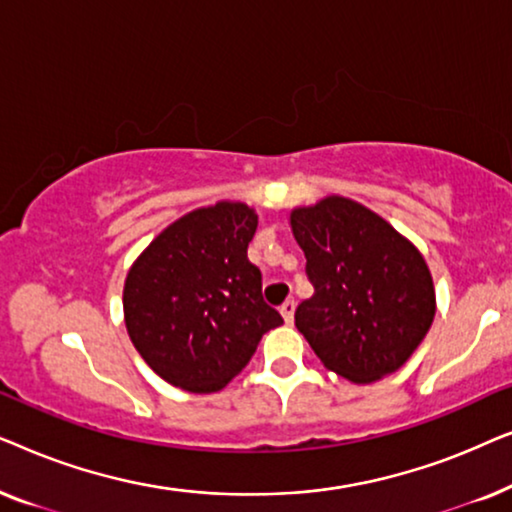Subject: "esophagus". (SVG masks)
<instances>
[{
	"label": "esophagus",
	"mask_w": 512,
	"mask_h": 512,
	"mask_svg": "<svg viewBox=\"0 0 512 512\" xmlns=\"http://www.w3.org/2000/svg\"><path fill=\"white\" fill-rule=\"evenodd\" d=\"M279 312H282V317L286 324H293V314H296V303L293 300H286V303L279 307Z\"/></svg>",
	"instance_id": "esophagus-1"
}]
</instances>
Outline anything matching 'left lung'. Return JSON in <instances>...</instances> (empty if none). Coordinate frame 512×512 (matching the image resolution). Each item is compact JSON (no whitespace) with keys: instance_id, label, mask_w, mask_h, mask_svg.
<instances>
[{"instance_id":"1","label":"left lung","mask_w":512,"mask_h":512,"mask_svg":"<svg viewBox=\"0 0 512 512\" xmlns=\"http://www.w3.org/2000/svg\"><path fill=\"white\" fill-rule=\"evenodd\" d=\"M314 296L296 328L328 370L354 384L396 373L429 333L436 289L424 256L359 202L328 195L291 209Z\"/></svg>"}]
</instances>
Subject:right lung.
Instances as JSON below:
<instances>
[{
  "mask_svg": "<svg viewBox=\"0 0 512 512\" xmlns=\"http://www.w3.org/2000/svg\"><path fill=\"white\" fill-rule=\"evenodd\" d=\"M258 216L221 200L170 223L132 263L125 328L139 356L172 387L212 394L242 373L270 328L261 270L247 258Z\"/></svg>",
  "mask_w": 512,
  "mask_h": 512,
  "instance_id": "obj_1",
  "label": "right lung"
}]
</instances>
